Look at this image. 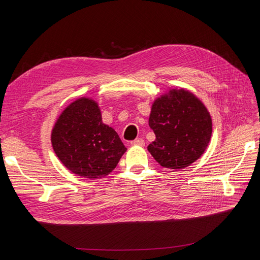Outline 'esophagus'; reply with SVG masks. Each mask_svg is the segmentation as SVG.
Wrapping results in <instances>:
<instances>
[{"label": "esophagus", "instance_id": "esophagus-1", "mask_svg": "<svg viewBox=\"0 0 260 260\" xmlns=\"http://www.w3.org/2000/svg\"><path fill=\"white\" fill-rule=\"evenodd\" d=\"M131 144L132 145H139V146H144V140L141 139V138H138V139H135L133 141H131Z\"/></svg>", "mask_w": 260, "mask_h": 260}]
</instances>
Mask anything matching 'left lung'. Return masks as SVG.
<instances>
[{"mask_svg": "<svg viewBox=\"0 0 260 260\" xmlns=\"http://www.w3.org/2000/svg\"><path fill=\"white\" fill-rule=\"evenodd\" d=\"M148 125L156 139L148 152L163 168L181 170L206 151L212 136L207 107L190 91L171 89L152 105Z\"/></svg>", "mask_w": 260, "mask_h": 260, "instance_id": "obj_1", "label": "left lung"}]
</instances>
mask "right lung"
Returning <instances> with one entry per match:
<instances>
[{
	"mask_svg": "<svg viewBox=\"0 0 260 260\" xmlns=\"http://www.w3.org/2000/svg\"><path fill=\"white\" fill-rule=\"evenodd\" d=\"M51 143L67 170L88 179L113 172L126 151L116 131L102 122L98 103L88 98L64 109L52 128Z\"/></svg>",
	"mask_w": 260,
	"mask_h": 260,
	"instance_id": "right-lung-1",
	"label": "right lung"
}]
</instances>
